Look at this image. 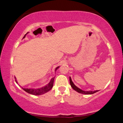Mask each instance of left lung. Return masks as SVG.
I'll use <instances>...</instances> for the list:
<instances>
[{
	"label": "left lung",
	"mask_w": 123,
	"mask_h": 123,
	"mask_svg": "<svg viewBox=\"0 0 123 123\" xmlns=\"http://www.w3.org/2000/svg\"><path fill=\"white\" fill-rule=\"evenodd\" d=\"M69 80H70V86H71V87H72V88L73 89V90H75V91H77V92L81 93V94H94V93H95L96 92H97V91H98V90H97V91H83V90H81V89L79 88L78 87H76V86L74 85V84H73V81H72V79H71V78H70V77L69 78Z\"/></svg>",
	"instance_id": "8db88e82"
}]
</instances>
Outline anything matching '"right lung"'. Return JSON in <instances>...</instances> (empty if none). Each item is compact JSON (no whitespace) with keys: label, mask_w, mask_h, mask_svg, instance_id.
Instances as JSON below:
<instances>
[{"label":"right lung","mask_w":123,"mask_h":123,"mask_svg":"<svg viewBox=\"0 0 123 123\" xmlns=\"http://www.w3.org/2000/svg\"><path fill=\"white\" fill-rule=\"evenodd\" d=\"M26 34L25 35V36H24L23 38H24L26 36ZM59 68V66H58L57 68L55 69V71L57 70V69ZM55 77H53L51 80L50 82L47 84V86H44V87H42V88H38V89H34V88H22L25 91H26V92L29 93L30 94H32V95H42V94H45L48 91H49L50 90L53 88V84H54V80ZM15 81L16 83H17V80H15Z\"/></svg>","instance_id":"obj_1"}]
</instances>
